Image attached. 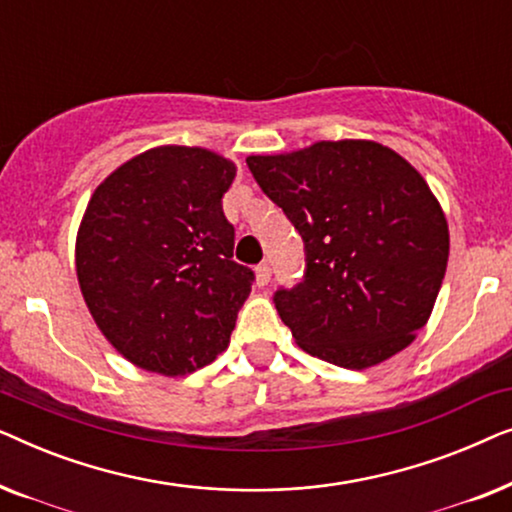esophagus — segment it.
Returning <instances> with one entry per match:
<instances>
[{"instance_id":"esophagus-1","label":"esophagus","mask_w":512,"mask_h":512,"mask_svg":"<svg viewBox=\"0 0 512 512\" xmlns=\"http://www.w3.org/2000/svg\"><path fill=\"white\" fill-rule=\"evenodd\" d=\"M270 277H272L270 265H268V263H261V265H258V268H256V284H258V286H268Z\"/></svg>"}]
</instances>
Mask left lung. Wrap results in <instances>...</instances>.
I'll list each match as a JSON object with an SVG mask.
<instances>
[{
	"instance_id": "8db88e82",
	"label": "left lung",
	"mask_w": 512,
	"mask_h": 512,
	"mask_svg": "<svg viewBox=\"0 0 512 512\" xmlns=\"http://www.w3.org/2000/svg\"><path fill=\"white\" fill-rule=\"evenodd\" d=\"M263 193L305 242V275L275 293L298 347L340 368L391 359L431 317L450 233L408 160L368 139L249 156Z\"/></svg>"
}]
</instances>
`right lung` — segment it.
I'll return each mask as SVG.
<instances>
[{
  "label": "right lung",
  "mask_w": 512,
  "mask_h": 512,
  "mask_svg": "<svg viewBox=\"0 0 512 512\" xmlns=\"http://www.w3.org/2000/svg\"><path fill=\"white\" fill-rule=\"evenodd\" d=\"M235 172L200 146H156L95 188L76 277L97 328L137 368L186 375L228 347L254 282L221 207Z\"/></svg>",
  "instance_id": "add662e5"
}]
</instances>
